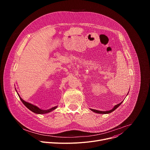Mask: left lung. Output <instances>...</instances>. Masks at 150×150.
Listing matches in <instances>:
<instances>
[{
	"label": "left lung",
	"instance_id": "obj_1",
	"mask_svg": "<svg viewBox=\"0 0 150 150\" xmlns=\"http://www.w3.org/2000/svg\"><path fill=\"white\" fill-rule=\"evenodd\" d=\"M122 102L123 101H122L121 103H120L119 104H117V105H115L114 106V108L112 109V110H109V111H99V110H94V109H90L91 111H93V112H95V113H99V114H108V113H111V112H113L114 110H115L122 103Z\"/></svg>",
	"mask_w": 150,
	"mask_h": 150
}]
</instances>
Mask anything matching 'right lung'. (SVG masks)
Masks as SVG:
<instances>
[{
    "label": "right lung",
    "mask_w": 150,
    "mask_h": 150,
    "mask_svg": "<svg viewBox=\"0 0 150 150\" xmlns=\"http://www.w3.org/2000/svg\"><path fill=\"white\" fill-rule=\"evenodd\" d=\"M19 96V95H18ZM19 97L20 98V100H21V101L23 102V103L27 107V108L30 110L31 112L35 113H37V114H45V113H49L53 110H54V109H56L57 108V106H55L54 107V108H52L49 110H41L40 109V108H38L37 106L36 105H34L31 103H29L28 102H26L24 100H23L22 98H21L20 97V96H19Z\"/></svg>",
    "instance_id": "add662e5"
}]
</instances>
